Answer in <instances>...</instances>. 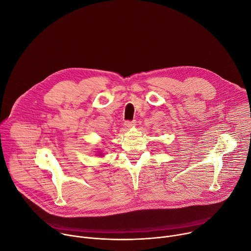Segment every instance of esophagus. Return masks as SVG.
<instances>
[{"mask_svg": "<svg viewBox=\"0 0 251 251\" xmlns=\"http://www.w3.org/2000/svg\"><path fill=\"white\" fill-rule=\"evenodd\" d=\"M135 120H133V121H126L125 122V126L127 127V128H131L133 125H135Z\"/></svg>", "mask_w": 251, "mask_h": 251, "instance_id": "obj_1", "label": "esophagus"}]
</instances>
